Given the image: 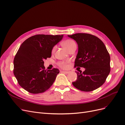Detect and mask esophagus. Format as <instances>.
I'll return each mask as SVG.
<instances>
[{
  "mask_svg": "<svg viewBox=\"0 0 125 125\" xmlns=\"http://www.w3.org/2000/svg\"><path fill=\"white\" fill-rule=\"evenodd\" d=\"M60 72H61V73H66V74H67V73H70V71H63V70L60 71Z\"/></svg>",
  "mask_w": 125,
  "mask_h": 125,
  "instance_id": "1",
  "label": "esophagus"
}]
</instances>
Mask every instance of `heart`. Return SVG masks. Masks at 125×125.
I'll return each mask as SVG.
<instances>
[{"label":"heart","instance_id":"obj_1","mask_svg":"<svg viewBox=\"0 0 125 125\" xmlns=\"http://www.w3.org/2000/svg\"><path fill=\"white\" fill-rule=\"evenodd\" d=\"M75 43L74 42L71 40H67L65 41H63L62 42V45L63 46L65 47L66 49L69 51L70 49L72 47L73 45H75ZM56 47L54 46L52 49V52H54L55 51ZM58 66L63 69H67L68 67V62H59L58 63Z\"/></svg>","mask_w":125,"mask_h":125}]
</instances>
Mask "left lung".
Wrapping results in <instances>:
<instances>
[{
	"instance_id": "obj_1",
	"label": "left lung",
	"mask_w": 125,
	"mask_h": 125,
	"mask_svg": "<svg viewBox=\"0 0 125 125\" xmlns=\"http://www.w3.org/2000/svg\"><path fill=\"white\" fill-rule=\"evenodd\" d=\"M76 41L78 52L74 67H83L84 71L76 72L73 86L82 91L90 92L99 88L106 81L111 71L110 56L99 38L88 33L68 35Z\"/></svg>"
}]
</instances>
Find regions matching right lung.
Here are the masks:
<instances>
[{
  "label": "right lung",
  "mask_w": 125,
  "mask_h": 125,
  "mask_svg": "<svg viewBox=\"0 0 125 125\" xmlns=\"http://www.w3.org/2000/svg\"><path fill=\"white\" fill-rule=\"evenodd\" d=\"M63 35L38 34L21 45L13 60V73L19 84L33 94L44 92L53 84L59 70H47L44 60L50 58L53 47Z\"/></svg>",
  "instance_id": "add662e5"
}]
</instances>
